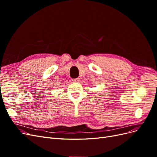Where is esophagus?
<instances>
[{
	"mask_svg": "<svg viewBox=\"0 0 157 157\" xmlns=\"http://www.w3.org/2000/svg\"><path fill=\"white\" fill-rule=\"evenodd\" d=\"M72 81L73 82H78L80 81V78H73L72 80Z\"/></svg>",
	"mask_w": 157,
	"mask_h": 157,
	"instance_id": "34e87169",
	"label": "esophagus"
}]
</instances>
